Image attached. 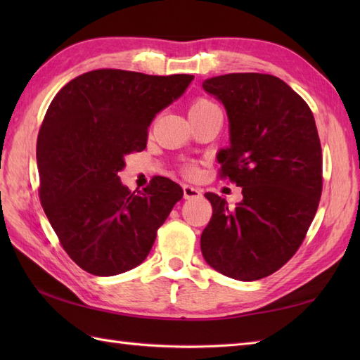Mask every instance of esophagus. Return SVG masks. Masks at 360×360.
<instances>
[{"label":"esophagus","instance_id":"1","mask_svg":"<svg viewBox=\"0 0 360 360\" xmlns=\"http://www.w3.org/2000/svg\"><path fill=\"white\" fill-rule=\"evenodd\" d=\"M182 190H184V198L186 200H195V198H201L202 192L198 187H193V186H188V184H184L182 186Z\"/></svg>","mask_w":360,"mask_h":360}]
</instances>
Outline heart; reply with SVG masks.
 I'll use <instances>...</instances> for the list:
<instances>
[{"instance_id": "heart-1", "label": "heart", "mask_w": 360, "mask_h": 360, "mask_svg": "<svg viewBox=\"0 0 360 360\" xmlns=\"http://www.w3.org/2000/svg\"><path fill=\"white\" fill-rule=\"evenodd\" d=\"M209 108H217L215 103H212L207 98H196V101L190 105L188 112H196V111H202V110H209ZM193 168H188V173H193Z\"/></svg>"}]
</instances>
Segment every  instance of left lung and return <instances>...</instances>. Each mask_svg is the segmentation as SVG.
Here are the masks:
<instances>
[{
	"label": "left lung",
	"mask_w": 360,
	"mask_h": 360,
	"mask_svg": "<svg viewBox=\"0 0 360 360\" xmlns=\"http://www.w3.org/2000/svg\"><path fill=\"white\" fill-rule=\"evenodd\" d=\"M223 103L229 147L217 155L223 176L243 187L229 207L205 193L213 215L201 235L205 262L226 277L254 281L292 257L322 195V147L307 102L269 74H226L202 82Z\"/></svg>",
	"instance_id": "1"
}]
</instances>
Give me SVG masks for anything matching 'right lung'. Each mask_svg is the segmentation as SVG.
Returning a JSON list of instances; mask_svg holds the SVG:
<instances>
[{"instance_id":"1","label":"right lung","mask_w":360,"mask_h":360,"mask_svg":"<svg viewBox=\"0 0 360 360\" xmlns=\"http://www.w3.org/2000/svg\"><path fill=\"white\" fill-rule=\"evenodd\" d=\"M193 79L97 70L51 102L37 139L40 200L63 249L86 272L111 277L139 266L184 195L162 176L129 192L117 173L127 155L147 147L156 114Z\"/></svg>"}]
</instances>
